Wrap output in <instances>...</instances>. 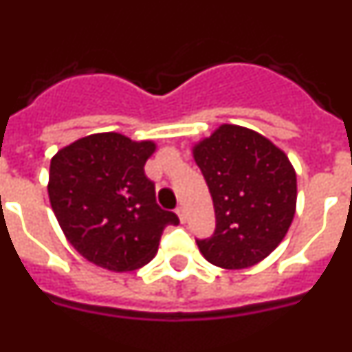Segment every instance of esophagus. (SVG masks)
<instances>
[{
    "label": "esophagus",
    "mask_w": 352,
    "mask_h": 352,
    "mask_svg": "<svg viewBox=\"0 0 352 352\" xmlns=\"http://www.w3.org/2000/svg\"><path fill=\"white\" fill-rule=\"evenodd\" d=\"M176 213H178L179 220H182V222L185 223V222H186V211H185V208H183V206H179L178 210H176Z\"/></svg>",
    "instance_id": "34e87169"
}]
</instances>
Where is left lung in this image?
<instances>
[{
  "mask_svg": "<svg viewBox=\"0 0 352 352\" xmlns=\"http://www.w3.org/2000/svg\"><path fill=\"white\" fill-rule=\"evenodd\" d=\"M213 199L217 227L197 239L204 259L243 270L275 250L296 213V173L270 139L238 125H220L192 148Z\"/></svg>",
  "mask_w": 352,
  "mask_h": 352,
  "instance_id": "8db88e82",
  "label": "left lung"
}]
</instances>
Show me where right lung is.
Wrapping results in <instances>:
<instances>
[{
    "instance_id": "1",
    "label": "right lung",
    "mask_w": 352,
    "mask_h": 352,
    "mask_svg": "<svg viewBox=\"0 0 352 352\" xmlns=\"http://www.w3.org/2000/svg\"><path fill=\"white\" fill-rule=\"evenodd\" d=\"M153 141L116 132L93 133L61 148L51 160L49 201L61 231L84 259L133 272L153 259L167 226L179 223L162 210L144 164Z\"/></svg>"
}]
</instances>
